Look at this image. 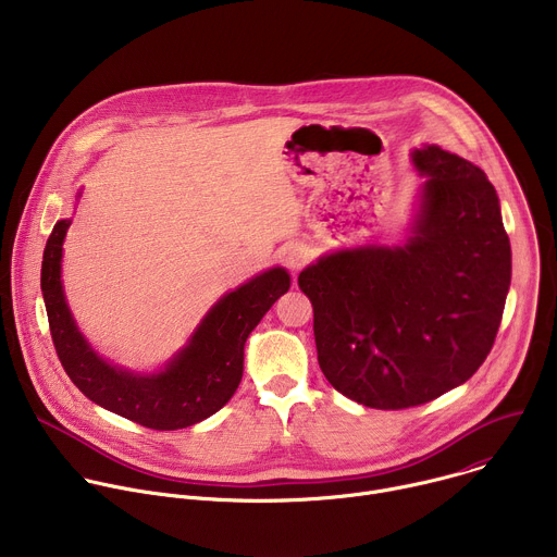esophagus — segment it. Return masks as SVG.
<instances>
[{
	"label": "esophagus",
	"instance_id": "esophagus-1",
	"mask_svg": "<svg viewBox=\"0 0 557 557\" xmlns=\"http://www.w3.org/2000/svg\"><path fill=\"white\" fill-rule=\"evenodd\" d=\"M306 260H308V251L299 245H293V247L284 249V253H282V262L293 271V275L306 264Z\"/></svg>",
	"mask_w": 557,
	"mask_h": 557
}]
</instances>
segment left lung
Returning a JSON list of instances; mask_svg holds the SVG:
<instances>
[{"mask_svg": "<svg viewBox=\"0 0 557 557\" xmlns=\"http://www.w3.org/2000/svg\"><path fill=\"white\" fill-rule=\"evenodd\" d=\"M410 161L425 181L401 240L324 253L297 277L324 376L376 410L428 404L479 370L511 284L485 172L438 145L412 149Z\"/></svg>", "mask_w": 557, "mask_h": 557, "instance_id": "1", "label": "left lung"}]
</instances>
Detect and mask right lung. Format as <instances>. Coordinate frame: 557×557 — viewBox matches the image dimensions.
Here are the masks:
<instances>
[{"mask_svg": "<svg viewBox=\"0 0 557 557\" xmlns=\"http://www.w3.org/2000/svg\"><path fill=\"white\" fill-rule=\"evenodd\" d=\"M82 191H76L78 202ZM72 218L54 224L41 262V293L59 361L72 383L97 406L151 430H183L215 414L235 394L245 370V344L269 308L290 288L284 267H273L224 293L187 344L151 372L99 355L67 306L61 262Z\"/></svg>", "mask_w": 557, "mask_h": 557, "instance_id": "right-lung-1", "label": "right lung"}]
</instances>
